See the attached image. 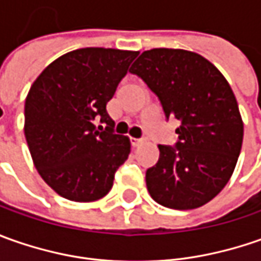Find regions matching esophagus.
<instances>
[{
  "instance_id": "34e87169",
  "label": "esophagus",
  "mask_w": 261,
  "mask_h": 261,
  "mask_svg": "<svg viewBox=\"0 0 261 261\" xmlns=\"http://www.w3.org/2000/svg\"><path fill=\"white\" fill-rule=\"evenodd\" d=\"M144 142V139L142 138H130V144L134 146H138V145H141Z\"/></svg>"
}]
</instances>
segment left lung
Wrapping results in <instances>:
<instances>
[{
  "label": "left lung",
  "instance_id": "1",
  "mask_svg": "<svg viewBox=\"0 0 261 261\" xmlns=\"http://www.w3.org/2000/svg\"><path fill=\"white\" fill-rule=\"evenodd\" d=\"M158 97L166 119L175 117L174 146L158 145L146 170L156 203L186 211L212 200L228 183L243 145L244 126L236 95L207 59L183 49L142 52L129 69Z\"/></svg>",
  "mask_w": 261,
  "mask_h": 261
}]
</instances>
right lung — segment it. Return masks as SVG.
<instances>
[{
    "instance_id": "add662e5",
    "label": "right lung",
    "mask_w": 261,
    "mask_h": 261,
    "mask_svg": "<svg viewBox=\"0 0 261 261\" xmlns=\"http://www.w3.org/2000/svg\"><path fill=\"white\" fill-rule=\"evenodd\" d=\"M136 56L119 49H76L46 66L30 88L25 141L36 170L62 197L101 199L127 160L130 142L115 134L106 105Z\"/></svg>"
}]
</instances>
